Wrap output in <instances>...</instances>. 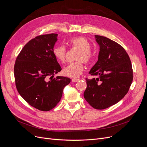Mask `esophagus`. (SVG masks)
Returning <instances> with one entry per match:
<instances>
[{"mask_svg":"<svg viewBox=\"0 0 147 147\" xmlns=\"http://www.w3.org/2000/svg\"><path fill=\"white\" fill-rule=\"evenodd\" d=\"M79 80H80L79 79H75V78H74L71 80H72L73 82H78Z\"/></svg>","mask_w":147,"mask_h":147,"instance_id":"obj_1","label":"esophagus"}]
</instances>
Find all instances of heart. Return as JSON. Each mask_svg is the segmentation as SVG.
<instances>
[{
    "label": "heart",
    "instance_id": "b5f03b06",
    "mask_svg": "<svg viewBox=\"0 0 147 147\" xmlns=\"http://www.w3.org/2000/svg\"><path fill=\"white\" fill-rule=\"evenodd\" d=\"M68 42L72 47L80 49L76 58L79 61L67 65L63 68V73L66 76L75 78L82 73L84 69V62L89 63L93 59L94 53L90 49L91 44L86 37L82 36L73 37L70 38ZM66 52V48L63 45L57 46L53 49L54 57L62 63L65 61Z\"/></svg>",
    "mask_w": 147,
    "mask_h": 147
}]
</instances>
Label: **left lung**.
I'll return each mask as SVG.
<instances>
[{"instance_id": "1", "label": "left lung", "mask_w": 147, "mask_h": 147, "mask_svg": "<svg viewBox=\"0 0 147 147\" xmlns=\"http://www.w3.org/2000/svg\"><path fill=\"white\" fill-rule=\"evenodd\" d=\"M95 37L100 49L98 60L89 74L98 78L86 79L84 98L94 109L103 110L127 94L133 80V69L127 53L120 45L106 37Z\"/></svg>"}]
</instances>
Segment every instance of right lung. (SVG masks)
<instances>
[{"label": "right lung", "instance_id": "obj_1", "mask_svg": "<svg viewBox=\"0 0 147 147\" xmlns=\"http://www.w3.org/2000/svg\"><path fill=\"white\" fill-rule=\"evenodd\" d=\"M57 34L40 35L30 40L21 51L14 65L15 85L20 95L40 111L53 109L60 101L68 78L54 74L61 67L53 54Z\"/></svg>", "mask_w": 147, "mask_h": 147}]
</instances>
